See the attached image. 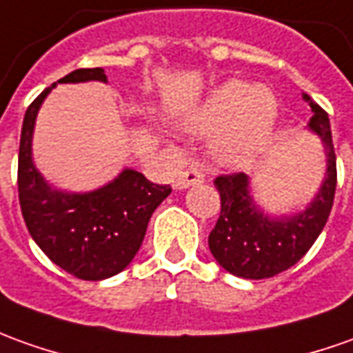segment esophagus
<instances>
[{
  "mask_svg": "<svg viewBox=\"0 0 353 353\" xmlns=\"http://www.w3.org/2000/svg\"><path fill=\"white\" fill-rule=\"evenodd\" d=\"M203 181H205V174H203L199 168H189V170L181 172V174L176 177L174 187H176V189H187V187L191 185H199V183H203Z\"/></svg>",
  "mask_w": 353,
  "mask_h": 353,
  "instance_id": "esophagus-1",
  "label": "esophagus"
}]
</instances>
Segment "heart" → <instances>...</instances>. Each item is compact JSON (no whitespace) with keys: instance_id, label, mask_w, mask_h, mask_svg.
Returning <instances> with one entry per match:
<instances>
[{"instance_id":"1","label":"heart","mask_w":353,"mask_h":353,"mask_svg":"<svg viewBox=\"0 0 353 353\" xmlns=\"http://www.w3.org/2000/svg\"><path fill=\"white\" fill-rule=\"evenodd\" d=\"M278 100L265 86L232 79L183 117V129L195 135L216 133L212 141L220 162L239 166L257 154L274 133Z\"/></svg>"}]
</instances>
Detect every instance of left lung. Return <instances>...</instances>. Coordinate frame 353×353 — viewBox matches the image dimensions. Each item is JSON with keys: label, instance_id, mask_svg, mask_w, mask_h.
Listing matches in <instances>:
<instances>
[{"label": "left lung", "instance_id": "left-lung-1", "mask_svg": "<svg viewBox=\"0 0 353 353\" xmlns=\"http://www.w3.org/2000/svg\"><path fill=\"white\" fill-rule=\"evenodd\" d=\"M303 100L313 112L309 129L321 137L327 154L323 185L305 210L290 216H268L255 205L249 177L243 172L214 179L220 193V218L208 236V247L218 265L234 276L261 280L284 272L307 253L327 224L336 191V154L330 121L327 112L307 94H303Z\"/></svg>", "mask_w": 353, "mask_h": 353}]
</instances>
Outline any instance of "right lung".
<instances>
[{"label":"right lung","instance_id":"right-lung-1","mask_svg":"<svg viewBox=\"0 0 353 353\" xmlns=\"http://www.w3.org/2000/svg\"><path fill=\"white\" fill-rule=\"evenodd\" d=\"M108 83L102 67L77 69L57 83ZM57 83L28 106L19 146V201L25 224L46 257L81 280H104L121 272L143 243L148 220L172 193L125 168L108 185L90 193H67L48 185L32 160L38 110Z\"/></svg>","mask_w":353,"mask_h":353}]
</instances>
